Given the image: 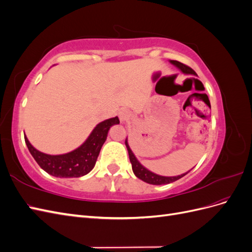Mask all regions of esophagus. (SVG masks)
Segmentation results:
<instances>
[{
  "label": "esophagus",
  "instance_id": "1",
  "mask_svg": "<svg viewBox=\"0 0 252 252\" xmlns=\"http://www.w3.org/2000/svg\"><path fill=\"white\" fill-rule=\"evenodd\" d=\"M119 118L120 120L123 122V121H127L129 118H130V111L126 108H122L119 112Z\"/></svg>",
  "mask_w": 252,
  "mask_h": 252
}]
</instances>
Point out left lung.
I'll use <instances>...</instances> for the list:
<instances>
[{"label":"left lung","mask_w":252,"mask_h":252,"mask_svg":"<svg viewBox=\"0 0 252 252\" xmlns=\"http://www.w3.org/2000/svg\"><path fill=\"white\" fill-rule=\"evenodd\" d=\"M170 62L175 65L177 67H179L180 69L184 72V73H188V74H196L195 71L192 69V68H190L189 66L183 64L181 62H179V61H170ZM126 144V147H127V150H128V155H129V159H130V163L132 165V170H133V173L138 177L139 179H141L142 181L148 183V184H152V185H163V184H169V183H172V182H175L177 180L181 179L184 177L185 174H187L188 172L184 173V174H181V175H178V177H162V175H158L154 172H151L149 170H147L145 167H143L138 159L135 158L134 155L132 154L131 149L129 148L128 146V143L127 141L125 142Z\"/></svg>","instance_id":"left-lung-1"}]
</instances>
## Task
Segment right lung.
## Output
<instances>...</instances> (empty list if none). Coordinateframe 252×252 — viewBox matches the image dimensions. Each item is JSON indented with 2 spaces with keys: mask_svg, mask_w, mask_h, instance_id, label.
<instances>
[{
  "mask_svg": "<svg viewBox=\"0 0 252 252\" xmlns=\"http://www.w3.org/2000/svg\"><path fill=\"white\" fill-rule=\"evenodd\" d=\"M119 123L120 120L118 117L102 122L96 125L89 138L81 147L66 155H45L32 147L26 135L24 138L28 150L42 169L53 177L79 178L87 174L94 168L103 144L107 138L109 128Z\"/></svg>",
  "mask_w": 252,
  "mask_h": 252,
  "instance_id": "right-lung-1",
  "label": "right lung"
}]
</instances>
